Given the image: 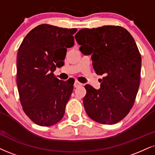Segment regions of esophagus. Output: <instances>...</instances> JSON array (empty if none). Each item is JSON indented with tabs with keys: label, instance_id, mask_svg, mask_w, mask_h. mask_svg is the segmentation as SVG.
I'll list each match as a JSON object with an SVG mask.
<instances>
[{
	"label": "esophagus",
	"instance_id": "esophagus-1",
	"mask_svg": "<svg viewBox=\"0 0 155 155\" xmlns=\"http://www.w3.org/2000/svg\"><path fill=\"white\" fill-rule=\"evenodd\" d=\"M83 84L81 83H80V82H79V81H75V82H74V87H81V86H82Z\"/></svg>",
	"mask_w": 155,
	"mask_h": 155
}]
</instances>
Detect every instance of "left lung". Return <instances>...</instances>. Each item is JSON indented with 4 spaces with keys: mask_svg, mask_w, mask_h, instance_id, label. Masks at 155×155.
Wrapping results in <instances>:
<instances>
[{
    "mask_svg": "<svg viewBox=\"0 0 155 155\" xmlns=\"http://www.w3.org/2000/svg\"><path fill=\"white\" fill-rule=\"evenodd\" d=\"M75 39L84 55L92 54L97 74L104 76L100 89L84 86L86 113L100 124H116L133 107L140 84L141 58L135 40L119 26L80 29Z\"/></svg>",
    "mask_w": 155,
    "mask_h": 155,
    "instance_id": "1",
    "label": "left lung"
}]
</instances>
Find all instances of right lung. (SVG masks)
<instances>
[{"label": "right lung", "mask_w": 155, "mask_h": 155, "mask_svg": "<svg viewBox=\"0 0 155 155\" xmlns=\"http://www.w3.org/2000/svg\"><path fill=\"white\" fill-rule=\"evenodd\" d=\"M77 29L41 24L26 35L18 50L17 81L20 101L35 124L50 126L62 119L74 83L53 75L63 66L67 48L74 45Z\"/></svg>", "instance_id": "1"}]
</instances>
